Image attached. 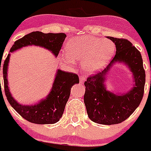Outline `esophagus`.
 <instances>
[{
  "instance_id": "obj_1",
  "label": "esophagus",
  "mask_w": 151,
  "mask_h": 151,
  "mask_svg": "<svg viewBox=\"0 0 151 151\" xmlns=\"http://www.w3.org/2000/svg\"><path fill=\"white\" fill-rule=\"evenodd\" d=\"M86 78L84 76H80V84H84V82L85 81Z\"/></svg>"
}]
</instances>
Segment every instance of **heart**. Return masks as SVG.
I'll return each mask as SVG.
<instances>
[{
	"mask_svg": "<svg viewBox=\"0 0 151 151\" xmlns=\"http://www.w3.org/2000/svg\"><path fill=\"white\" fill-rule=\"evenodd\" d=\"M64 61L73 64L74 60L81 61V69L90 74L105 68L116 51L114 43L92 35H78L67 41L65 45Z\"/></svg>",
	"mask_w": 151,
	"mask_h": 151,
	"instance_id": "obj_1",
	"label": "heart"
}]
</instances>
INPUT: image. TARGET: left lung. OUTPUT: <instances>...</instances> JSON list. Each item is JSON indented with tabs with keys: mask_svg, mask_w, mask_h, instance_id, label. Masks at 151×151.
Listing matches in <instances>:
<instances>
[{
	"mask_svg": "<svg viewBox=\"0 0 151 151\" xmlns=\"http://www.w3.org/2000/svg\"><path fill=\"white\" fill-rule=\"evenodd\" d=\"M116 45V52L107 67L101 73L87 78L84 96L90 120L101 124H116L126 120L141 103L144 95L145 72L141 53L127 39L107 37ZM116 63H124L133 76L134 84L128 92L115 94L107 90L106 75Z\"/></svg>",
	"mask_w": 151,
	"mask_h": 151,
	"instance_id": "left-lung-1",
	"label": "left lung"
}]
</instances>
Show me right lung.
<instances>
[{"instance_id": "right-lung-1", "label": "right lung", "mask_w": 151, "mask_h": 151, "mask_svg": "<svg viewBox=\"0 0 151 151\" xmlns=\"http://www.w3.org/2000/svg\"><path fill=\"white\" fill-rule=\"evenodd\" d=\"M66 37L67 35L64 33L46 34L38 31L32 32L15 41L10 49V52L27 46L34 45L50 50L57 57ZM9 58L10 53H9L3 66L4 90L9 103L18 114L29 122L38 124H55L58 122L64 113L72 87L75 84L79 83L78 76L74 73L58 70L51 90L44 99H41L36 104L31 105L21 104L13 98L9 88L7 71Z\"/></svg>"}]
</instances>
